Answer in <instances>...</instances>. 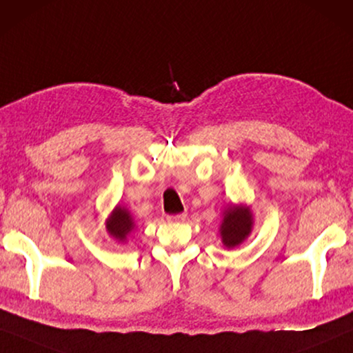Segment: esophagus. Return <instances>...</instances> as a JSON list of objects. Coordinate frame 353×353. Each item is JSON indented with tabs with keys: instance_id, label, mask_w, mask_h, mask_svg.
<instances>
[{
	"instance_id": "esophagus-1",
	"label": "esophagus",
	"mask_w": 353,
	"mask_h": 353,
	"mask_svg": "<svg viewBox=\"0 0 353 353\" xmlns=\"http://www.w3.org/2000/svg\"><path fill=\"white\" fill-rule=\"evenodd\" d=\"M187 219V212H181V214H174V216H168V221L171 222H183Z\"/></svg>"
}]
</instances>
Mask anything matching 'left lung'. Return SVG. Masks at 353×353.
Segmentation results:
<instances>
[{
  "label": "left lung",
  "instance_id": "obj_1",
  "mask_svg": "<svg viewBox=\"0 0 353 353\" xmlns=\"http://www.w3.org/2000/svg\"><path fill=\"white\" fill-rule=\"evenodd\" d=\"M252 227H254V214H252L251 206L240 203H230L222 212V222L219 227L221 240L227 250H233L243 245L251 235Z\"/></svg>",
  "mask_w": 353,
  "mask_h": 353
}]
</instances>
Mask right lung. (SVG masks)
<instances>
[{
  "instance_id": "add662e5",
  "label": "right lung",
  "mask_w": 353,
  "mask_h": 353,
  "mask_svg": "<svg viewBox=\"0 0 353 353\" xmlns=\"http://www.w3.org/2000/svg\"><path fill=\"white\" fill-rule=\"evenodd\" d=\"M105 228L113 240H117L118 243H126L129 233L136 228V221H134L131 211L128 208L117 205L112 210L110 216L107 217Z\"/></svg>"
}]
</instances>
